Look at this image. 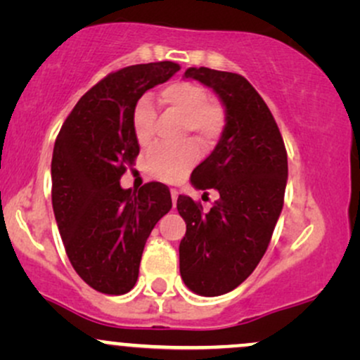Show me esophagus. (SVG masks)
Returning <instances> with one entry per match:
<instances>
[{
  "instance_id": "obj_1",
  "label": "esophagus",
  "mask_w": 360,
  "mask_h": 360,
  "mask_svg": "<svg viewBox=\"0 0 360 360\" xmlns=\"http://www.w3.org/2000/svg\"><path fill=\"white\" fill-rule=\"evenodd\" d=\"M177 196H179V193H177V191H176V189H171V198H172V205H174V206H176Z\"/></svg>"
}]
</instances>
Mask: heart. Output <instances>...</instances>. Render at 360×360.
<instances>
[{"instance_id": "heart-1", "label": "heart", "mask_w": 360, "mask_h": 360, "mask_svg": "<svg viewBox=\"0 0 360 360\" xmlns=\"http://www.w3.org/2000/svg\"><path fill=\"white\" fill-rule=\"evenodd\" d=\"M160 103L183 117V137L193 135L203 147H212L225 128V110L220 103L210 100L205 86L189 81L167 84L159 93ZM155 110L147 96L135 103L131 113V130L139 146H147L152 139ZM200 150L188 142L181 147H154L146 159V172L164 183H177L189 174Z\"/></svg>"}]
</instances>
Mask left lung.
<instances>
[{
  "label": "left lung",
  "instance_id": "1",
  "mask_svg": "<svg viewBox=\"0 0 360 360\" xmlns=\"http://www.w3.org/2000/svg\"><path fill=\"white\" fill-rule=\"evenodd\" d=\"M186 79L212 88L225 106V128L217 147L191 174L196 189H217L220 200L203 213L179 194L186 221L179 243L184 284L200 296L232 291L266 254L283 210L288 155L271 110L240 74L189 68Z\"/></svg>",
  "mask_w": 360,
  "mask_h": 360
}]
</instances>
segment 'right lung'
<instances>
[{
	"label": "right lung",
	"instance_id": "add662e5",
	"mask_svg": "<svg viewBox=\"0 0 360 360\" xmlns=\"http://www.w3.org/2000/svg\"><path fill=\"white\" fill-rule=\"evenodd\" d=\"M179 69L164 60L108 74L77 101L53 146L52 208L65 254L79 278L105 295L135 286L148 235L172 208L167 186L131 191L120 179L140 152L135 103Z\"/></svg>",
	"mask_w": 360,
	"mask_h": 360
}]
</instances>
